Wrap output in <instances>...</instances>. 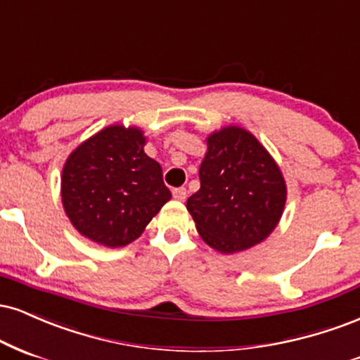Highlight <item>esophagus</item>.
<instances>
[{
	"instance_id": "34e87169",
	"label": "esophagus",
	"mask_w": 360,
	"mask_h": 360,
	"mask_svg": "<svg viewBox=\"0 0 360 360\" xmlns=\"http://www.w3.org/2000/svg\"><path fill=\"white\" fill-rule=\"evenodd\" d=\"M173 198H176V200H185V198H187V188L185 187L173 188Z\"/></svg>"
}]
</instances>
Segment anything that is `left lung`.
<instances>
[{
    "label": "left lung",
    "instance_id": "8db88e82",
    "mask_svg": "<svg viewBox=\"0 0 360 360\" xmlns=\"http://www.w3.org/2000/svg\"><path fill=\"white\" fill-rule=\"evenodd\" d=\"M200 188L188 197L202 239L232 255L271 234L286 202V185L271 155L251 133L229 126L207 138Z\"/></svg>",
    "mask_w": 360,
    "mask_h": 360
}]
</instances>
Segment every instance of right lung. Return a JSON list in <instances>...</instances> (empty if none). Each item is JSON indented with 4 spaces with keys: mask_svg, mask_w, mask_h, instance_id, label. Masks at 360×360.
Instances as JSON below:
<instances>
[{
    "mask_svg": "<svg viewBox=\"0 0 360 360\" xmlns=\"http://www.w3.org/2000/svg\"><path fill=\"white\" fill-rule=\"evenodd\" d=\"M138 128L109 126L72 151L62 172L67 217L87 239L121 248L141 236L170 200L162 167Z\"/></svg>",
    "mask_w": 360,
    "mask_h": 360,
    "instance_id": "1",
    "label": "right lung"
}]
</instances>
